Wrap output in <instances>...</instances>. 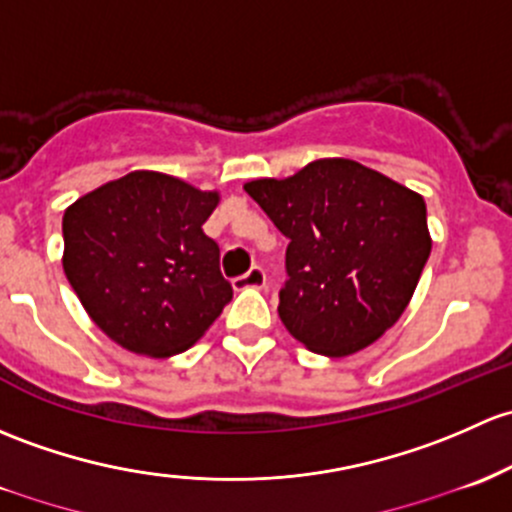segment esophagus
<instances>
[{
	"label": "esophagus",
	"mask_w": 512,
	"mask_h": 512,
	"mask_svg": "<svg viewBox=\"0 0 512 512\" xmlns=\"http://www.w3.org/2000/svg\"><path fill=\"white\" fill-rule=\"evenodd\" d=\"M265 282H267L265 270H262V267H252L247 274L233 279V287H235V292H242V289H262L265 287Z\"/></svg>",
	"instance_id": "esophagus-1"
}]
</instances>
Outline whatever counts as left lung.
Returning <instances> with one entry per match:
<instances>
[{
  "mask_svg": "<svg viewBox=\"0 0 512 512\" xmlns=\"http://www.w3.org/2000/svg\"><path fill=\"white\" fill-rule=\"evenodd\" d=\"M245 191L289 238L279 319L309 351L343 358L395 326L432 252L424 198L353 159H316Z\"/></svg>",
  "mask_w": 512,
  "mask_h": 512,
  "instance_id": "left-lung-1",
  "label": "left lung"
}]
</instances>
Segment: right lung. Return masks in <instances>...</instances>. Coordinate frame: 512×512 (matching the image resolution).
<instances>
[{"label": "right lung", "instance_id": "add662e5", "mask_svg": "<svg viewBox=\"0 0 512 512\" xmlns=\"http://www.w3.org/2000/svg\"><path fill=\"white\" fill-rule=\"evenodd\" d=\"M220 201L159 171H132L63 213V272L90 319L127 351L191 348L233 299L203 223Z\"/></svg>", "mask_w": 512, "mask_h": 512}]
</instances>
